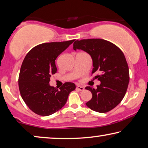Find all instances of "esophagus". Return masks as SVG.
Segmentation results:
<instances>
[{"mask_svg":"<svg viewBox=\"0 0 148 148\" xmlns=\"http://www.w3.org/2000/svg\"><path fill=\"white\" fill-rule=\"evenodd\" d=\"M76 89H77V90H78L79 91H84V90H85L84 87L81 86H77L76 87Z\"/></svg>","mask_w":148,"mask_h":148,"instance_id":"1","label":"esophagus"}]
</instances>
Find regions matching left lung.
<instances>
[{"label": "left lung", "instance_id": "obj_1", "mask_svg": "<svg viewBox=\"0 0 148 148\" xmlns=\"http://www.w3.org/2000/svg\"><path fill=\"white\" fill-rule=\"evenodd\" d=\"M73 46L74 51L82 49L90 54L93 66L91 74L101 82L97 89L86 87L92 93V98L86 105L96 112L110 111L125 97L130 79L123 53L114 44L102 39L77 40Z\"/></svg>", "mask_w": 148, "mask_h": 148}]
</instances>
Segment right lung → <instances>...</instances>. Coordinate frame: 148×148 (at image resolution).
Wrapping results in <instances>:
<instances>
[{
    "instance_id": "obj_1",
    "label": "right lung",
    "mask_w": 148,
    "mask_h": 148,
    "mask_svg": "<svg viewBox=\"0 0 148 148\" xmlns=\"http://www.w3.org/2000/svg\"><path fill=\"white\" fill-rule=\"evenodd\" d=\"M74 40L38 45L23 59L18 78L19 90L25 103L36 114L49 116L58 111L76 88L72 82H65L59 90L49 85L51 76L57 70L55 60Z\"/></svg>"
}]
</instances>
